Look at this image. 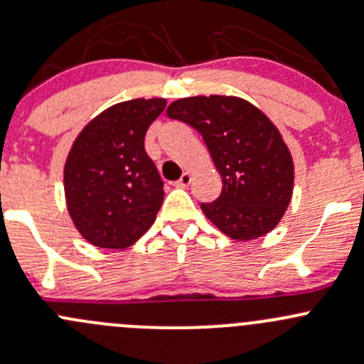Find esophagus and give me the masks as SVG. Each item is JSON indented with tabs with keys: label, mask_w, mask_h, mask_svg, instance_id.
<instances>
[{
	"label": "esophagus",
	"mask_w": 364,
	"mask_h": 364,
	"mask_svg": "<svg viewBox=\"0 0 364 364\" xmlns=\"http://www.w3.org/2000/svg\"><path fill=\"white\" fill-rule=\"evenodd\" d=\"M190 183H192V174H190V172H183V176L174 183V185L179 186V188H186Z\"/></svg>",
	"instance_id": "34e87169"
}]
</instances>
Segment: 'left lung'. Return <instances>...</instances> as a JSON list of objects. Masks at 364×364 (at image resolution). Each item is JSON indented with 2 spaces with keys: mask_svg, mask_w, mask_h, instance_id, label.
Listing matches in <instances>:
<instances>
[{
  "mask_svg": "<svg viewBox=\"0 0 364 364\" xmlns=\"http://www.w3.org/2000/svg\"><path fill=\"white\" fill-rule=\"evenodd\" d=\"M167 117L200 132L220 172V197L205 216L235 240L262 237L281 221L293 193V159L281 134L251 102L230 95L174 101Z\"/></svg>",
  "mask_w": 364,
  "mask_h": 364,
  "instance_id": "obj_1",
  "label": "left lung"
}]
</instances>
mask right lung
I'll return each mask as SVG.
<instances>
[{"instance_id": "right-lung-1", "label": "right lung", "mask_w": 364, "mask_h": 364, "mask_svg": "<svg viewBox=\"0 0 364 364\" xmlns=\"http://www.w3.org/2000/svg\"><path fill=\"white\" fill-rule=\"evenodd\" d=\"M166 99H132L102 112L80 132L64 167L68 211L97 247L132 246L155 221L164 181L144 150Z\"/></svg>"}]
</instances>
